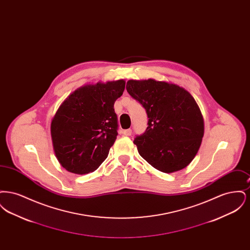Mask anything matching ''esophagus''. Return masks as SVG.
<instances>
[{
  "instance_id": "obj_1",
  "label": "esophagus",
  "mask_w": 250,
  "mask_h": 250,
  "mask_svg": "<svg viewBox=\"0 0 250 250\" xmlns=\"http://www.w3.org/2000/svg\"><path fill=\"white\" fill-rule=\"evenodd\" d=\"M123 134H124L125 136H131V134H132V130H131V129L124 130L123 131Z\"/></svg>"
}]
</instances>
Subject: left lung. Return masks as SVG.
Here are the masks:
<instances>
[{"instance_id":"obj_1","label":"left lung","mask_w":250,"mask_h":250,"mask_svg":"<svg viewBox=\"0 0 250 250\" xmlns=\"http://www.w3.org/2000/svg\"><path fill=\"white\" fill-rule=\"evenodd\" d=\"M128 94L146 109L148 126L134 143L156 169L171 173L189 165L204 134L202 111L183 87L153 79L126 83Z\"/></svg>"}]
</instances>
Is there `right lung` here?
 Returning <instances> with one entry per match:
<instances>
[{
  "label": "right lung",
  "instance_id": "obj_1",
  "mask_svg": "<svg viewBox=\"0 0 250 250\" xmlns=\"http://www.w3.org/2000/svg\"><path fill=\"white\" fill-rule=\"evenodd\" d=\"M124 80L87 84L62 103L50 125L55 156L75 174L93 172L106 159L117 138L114 103L123 95Z\"/></svg>",
  "mask_w": 250,
  "mask_h": 250
}]
</instances>
